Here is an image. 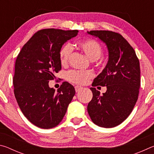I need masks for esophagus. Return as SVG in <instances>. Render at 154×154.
<instances>
[{"label": "esophagus", "mask_w": 154, "mask_h": 154, "mask_svg": "<svg viewBox=\"0 0 154 154\" xmlns=\"http://www.w3.org/2000/svg\"><path fill=\"white\" fill-rule=\"evenodd\" d=\"M75 91H76V92H79L80 90H82L83 88L81 86H79V85H77V86L75 87Z\"/></svg>", "instance_id": "esophagus-1"}]
</instances>
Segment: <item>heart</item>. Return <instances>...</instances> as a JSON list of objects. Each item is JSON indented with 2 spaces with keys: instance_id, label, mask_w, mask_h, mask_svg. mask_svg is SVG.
<instances>
[{
  "instance_id": "1",
  "label": "heart",
  "mask_w": 154,
  "mask_h": 154,
  "mask_svg": "<svg viewBox=\"0 0 154 154\" xmlns=\"http://www.w3.org/2000/svg\"><path fill=\"white\" fill-rule=\"evenodd\" d=\"M77 47L90 60L94 61L100 58L103 52L102 46L100 43L92 38L79 41ZM72 51V49L69 44L64 45L59 52L60 60L62 65H66ZM94 77V73L91 71H73L68 75V79L71 82L77 84H85L91 78Z\"/></svg>"
}]
</instances>
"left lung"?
Masks as SVG:
<instances>
[{
	"label": "left lung",
	"mask_w": 154,
	"mask_h": 154,
	"mask_svg": "<svg viewBox=\"0 0 154 154\" xmlns=\"http://www.w3.org/2000/svg\"><path fill=\"white\" fill-rule=\"evenodd\" d=\"M106 46L108 61L94 79L92 86H106L100 94L95 88L88 105V113L95 124L113 128L122 123L133 109L140 84V64L134 49L119 33L108 30L88 31Z\"/></svg>",
	"instance_id": "left-lung-1"
}]
</instances>
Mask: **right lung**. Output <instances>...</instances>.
I'll return each instance as SVG.
<instances>
[{"mask_svg": "<svg viewBox=\"0 0 154 154\" xmlns=\"http://www.w3.org/2000/svg\"><path fill=\"white\" fill-rule=\"evenodd\" d=\"M78 32L77 30H41L17 57L13 81L15 97L26 118L41 128L58 125L75 94L69 83L63 82L55 91L49 86V82L61 69L59 52L62 45Z\"/></svg>", "mask_w": 154, "mask_h": 154, "instance_id": "1", "label": "right lung"}]
</instances>
